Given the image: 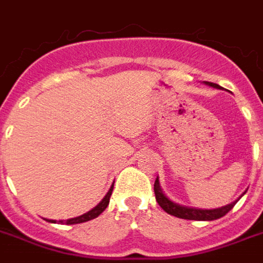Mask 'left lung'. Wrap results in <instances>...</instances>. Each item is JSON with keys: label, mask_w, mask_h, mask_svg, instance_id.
I'll use <instances>...</instances> for the list:
<instances>
[{"label": "left lung", "mask_w": 263, "mask_h": 263, "mask_svg": "<svg viewBox=\"0 0 263 263\" xmlns=\"http://www.w3.org/2000/svg\"><path fill=\"white\" fill-rule=\"evenodd\" d=\"M207 86L214 87V88H218L221 90V87L215 83H210V81H204ZM155 197H156V201L159 204L162 209L165 210L167 214L175 215V217H179V218H184V220H196V221H213L217 220V218H221L230 211V210L235 205L238 200H235L234 203L227 204L224 207H220V209H213V210H203V209H193V207H186V205H180V204L173 203L171 198H167L165 196V193L162 192L159 184V179L156 177L155 180ZM245 194V193H243Z\"/></svg>", "instance_id": "1"}]
</instances>
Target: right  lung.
Instances as JSON below:
<instances>
[{
    "mask_svg": "<svg viewBox=\"0 0 263 263\" xmlns=\"http://www.w3.org/2000/svg\"><path fill=\"white\" fill-rule=\"evenodd\" d=\"M112 189H114V184L109 187L108 193L104 196V198L100 201V203L94 207L92 210H90V211H87V213H84L83 215H79V217H76V218H70V220H66V221H60V222H66V224H80V222H86V221H90L92 220V218H96V217H98V215L103 213L104 210L107 209V205H108L109 203V197H111V194H112ZM49 222H54L53 220H49Z\"/></svg>",
    "mask_w": 263,
    "mask_h": 263,
    "instance_id": "right-lung-1",
    "label": "right lung"
}]
</instances>
